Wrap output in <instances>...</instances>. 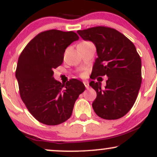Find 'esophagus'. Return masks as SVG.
Segmentation results:
<instances>
[{"label":"esophagus","instance_id":"esophagus-1","mask_svg":"<svg viewBox=\"0 0 157 157\" xmlns=\"http://www.w3.org/2000/svg\"><path fill=\"white\" fill-rule=\"evenodd\" d=\"M83 83H84V85H85V86H86V89H89V82H86V81H85V82H83Z\"/></svg>","mask_w":157,"mask_h":157}]
</instances>
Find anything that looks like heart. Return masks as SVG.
<instances>
[{
  "mask_svg": "<svg viewBox=\"0 0 157 157\" xmlns=\"http://www.w3.org/2000/svg\"><path fill=\"white\" fill-rule=\"evenodd\" d=\"M81 75H82V76H84L85 74H84V73H82V74H81Z\"/></svg>",
  "mask_w": 157,
  "mask_h": 157,
  "instance_id": "1",
  "label": "heart"
}]
</instances>
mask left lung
<instances>
[{
  "label": "left lung",
  "mask_w": 157,
  "mask_h": 157,
  "mask_svg": "<svg viewBox=\"0 0 157 157\" xmlns=\"http://www.w3.org/2000/svg\"><path fill=\"white\" fill-rule=\"evenodd\" d=\"M77 33L96 46L98 57L91 79L100 81L102 78L98 77H108L103 89L100 82L89 83L97 92L94 111L105 120L122 117L134 105L141 86L142 62L136 47L123 34L110 27H91Z\"/></svg>",
  "instance_id": "left-lung-1"
}]
</instances>
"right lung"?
Segmentation results:
<instances>
[{
    "mask_svg": "<svg viewBox=\"0 0 157 157\" xmlns=\"http://www.w3.org/2000/svg\"><path fill=\"white\" fill-rule=\"evenodd\" d=\"M78 39L72 31L47 30L29 41L19 56L15 76L20 96L30 113L45 125H59L69 119L75 101L86 89L76 79L61 83L53 77L66 48Z\"/></svg>",
    "mask_w": 157,
    "mask_h": 157,
    "instance_id": "right-lung-1",
    "label": "right lung"
}]
</instances>
